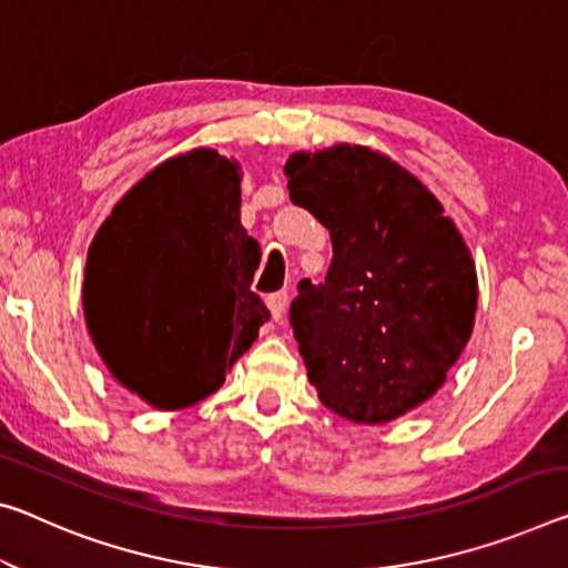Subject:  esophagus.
<instances>
[{"label":"esophagus","mask_w":568,"mask_h":568,"mask_svg":"<svg viewBox=\"0 0 568 568\" xmlns=\"http://www.w3.org/2000/svg\"><path fill=\"white\" fill-rule=\"evenodd\" d=\"M285 305H287V293L285 291H277V293L267 295V308H270V313H273L275 321L283 318Z\"/></svg>","instance_id":"obj_1"}]
</instances>
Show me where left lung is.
<instances>
[{
  "instance_id": "8db88e82",
  "label": "left lung",
  "mask_w": 568,
  "mask_h": 568,
  "mask_svg": "<svg viewBox=\"0 0 568 568\" xmlns=\"http://www.w3.org/2000/svg\"><path fill=\"white\" fill-rule=\"evenodd\" d=\"M293 204L331 232L326 281L298 283L291 326L318 399L384 425L427 402L470 341L478 275L455 222L397 161L366 146L293 154Z\"/></svg>"
}]
</instances>
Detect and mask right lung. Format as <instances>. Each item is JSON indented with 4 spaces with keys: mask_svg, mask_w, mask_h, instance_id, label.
<instances>
[{
    "mask_svg": "<svg viewBox=\"0 0 568 568\" xmlns=\"http://www.w3.org/2000/svg\"><path fill=\"white\" fill-rule=\"evenodd\" d=\"M257 265L237 161L194 149L149 171L88 250L83 313L113 379L166 412L217 392L270 318Z\"/></svg>",
    "mask_w": 568,
    "mask_h": 568,
    "instance_id": "obj_1",
    "label": "right lung"
}]
</instances>
